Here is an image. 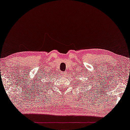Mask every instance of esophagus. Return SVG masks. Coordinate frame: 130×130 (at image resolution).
Segmentation results:
<instances>
[{"instance_id":"obj_1","label":"esophagus","mask_w":130,"mask_h":130,"mask_svg":"<svg viewBox=\"0 0 130 130\" xmlns=\"http://www.w3.org/2000/svg\"><path fill=\"white\" fill-rule=\"evenodd\" d=\"M63 75H66V73H65V72H64V73L62 74Z\"/></svg>"}]
</instances>
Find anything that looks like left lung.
Listing matches in <instances>:
<instances>
[{"label":"left lung","mask_w":130,"mask_h":130,"mask_svg":"<svg viewBox=\"0 0 130 130\" xmlns=\"http://www.w3.org/2000/svg\"><path fill=\"white\" fill-rule=\"evenodd\" d=\"M84 94H85V93H84Z\"/></svg>","instance_id":"left-lung-1"}]
</instances>
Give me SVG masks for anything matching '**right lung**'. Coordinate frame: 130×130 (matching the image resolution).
Returning <instances> with one entry per match:
<instances>
[{
	"mask_svg": "<svg viewBox=\"0 0 130 130\" xmlns=\"http://www.w3.org/2000/svg\"><path fill=\"white\" fill-rule=\"evenodd\" d=\"M46 80H48L47 79H46ZM48 84H49L48 81L44 82V80H42V82L40 83V87H41V88H41V89H42H42H43L44 91L45 90H44V89H46H46H45V88H46V87H47ZM42 91H43V90Z\"/></svg>",
	"mask_w": 130,
	"mask_h": 130,
	"instance_id": "obj_1",
	"label": "right lung"
}]
</instances>
